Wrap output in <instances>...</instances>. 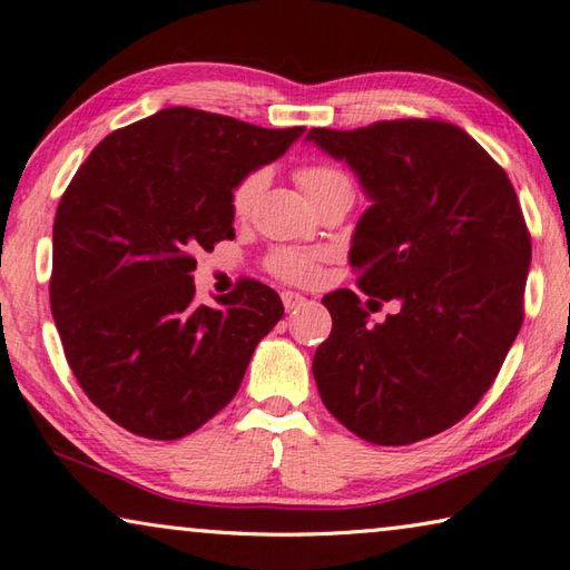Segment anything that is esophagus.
<instances>
[{"instance_id": "obj_1", "label": "esophagus", "mask_w": 570, "mask_h": 570, "mask_svg": "<svg viewBox=\"0 0 570 570\" xmlns=\"http://www.w3.org/2000/svg\"><path fill=\"white\" fill-rule=\"evenodd\" d=\"M282 301H284V308L286 311H296V308H301V306L306 304V298L301 296V294H296V292H284Z\"/></svg>"}]
</instances>
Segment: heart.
<instances>
[{"label":"heart","instance_id":"1","mask_svg":"<svg viewBox=\"0 0 570 570\" xmlns=\"http://www.w3.org/2000/svg\"><path fill=\"white\" fill-rule=\"evenodd\" d=\"M298 186L306 193L308 200H316L325 193H331L335 188H353L350 186V178L337 171L333 166H323V164H311V166H301L298 168ZM266 184V174L264 171H252L245 178L239 180L233 190V213L235 215H247L249 208L257 200L259 190ZM269 269L286 278V282L294 284H311L313 278L318 276V254L316 252H301V249H276L269 257Z\"/></svg>","mask_w":570,"mask_h":570}]
</instances>
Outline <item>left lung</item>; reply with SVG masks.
Listing matches in <instances>:
<instances>
[{"label": "left lung", "mask_w": 570, "mask_h": 570, "mask_svg": "<svg viewBox=\"0 0 570 570\" xmlns=\"http://www.w3.org/2000/svg\"><path fill=\"white\" fill-rule=\"evenodd\" d=\"M306 141L345 161L370 200L350 247L360 288L402 304L372 325L350 288L323 296L333 331L313 377L325 409L377 445L451 429L522 328L531 239L510 178L463 129L435 119L311 129Z\"/></svg>", "instance_id": "8db88e82"}]
</instances>
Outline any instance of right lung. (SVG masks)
<instances>
[{
	"label": "right lung",
	"instance_id": "right-lung-1",
	"mask_svg": "<svg viewBox=\"0 0 570 570\" xmlns=\"http://www.w3.org/2000/svg\"><path fill=\"white\" fill-rule=\"evenodd\" d=\"M304 131L168 107L105 137L70 180L51 313L82 392L122 429L176 441L233 402L284 306L259 282L198 306L190 252L235 237V186Z\"/></svg>",
	"mask_w": 570,
	"mask_h": 570
}]
</instances>
